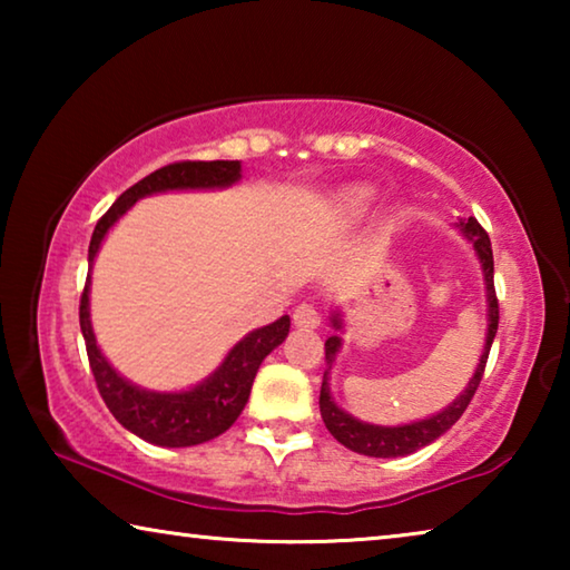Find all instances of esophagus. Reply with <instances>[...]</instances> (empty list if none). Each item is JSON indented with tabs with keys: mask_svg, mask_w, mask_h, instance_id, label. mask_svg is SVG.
<instances>
[{
	"mask_svg": "<svg viewBox=\"0 0 570 570\" xmlns=\"http://www.w3.org/2000/svg\"><path fill=\"white\" fill-rule=\"evenodd\" d=\"M320 322H322V314L314 304H298L294 308V324L302 326V330H316Z\"/></svg>",
	"mask_w": 570,
	"mask_h": 570,
	"instance_id": "obj_1",
	"label": "esophagus"
}]
</instances>
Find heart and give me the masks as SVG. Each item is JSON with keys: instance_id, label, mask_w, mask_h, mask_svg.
<instances>
[{"instance_id": "obj_1", "label": "heart", "mask_w": 570, "mask_h": 570, "mask_svg": "<svg viewBox=\"0 0 570 570\" xmlns=\"http://www.w3.org/2000/svg\"><path fill=\"white\" fill-rule=\"evenodd\" d=\"M366 204H370V190H364V188H356V190H352V193H346V206L350 208H364Z\"/></svg>"}]
</instances>
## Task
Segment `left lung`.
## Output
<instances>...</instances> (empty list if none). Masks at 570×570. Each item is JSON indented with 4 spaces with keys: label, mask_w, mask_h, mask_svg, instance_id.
Masks as SVG:
<instances>
[{
    "label": "left lung",
    "mask_w": 570,
    "mask_h": 570,
    "mask_svg": "<svg viewBox=\"0 0 570 570\" xmlns=\"http://www.w3.org/2000/svg\"><path fill=\"white\" fill-rule=\"evenodd\" d=\"M460 230L465 234V238L470 240L472 248H475V254L480 258V266H482V276H485L488 334H485V350H482V354H480L478 370H475V374H472V380L468 382V387L460 392V397L452 402L450 407H445L438 414H432V417H428V420L397 424V428H382V424L362 422V420L352 417L350 412H344L342 407H336V402L332 400V392H330V372H324L322 394H320L322 420L326 424V430H330L344 448L360 452V455H366V458H404V455H412V452H417L420 448L430 445V442H435L440 435H445L452 424H455L462 417V412L468 410L472 394H475V390H478V384L482 380V372H485V364H488L490 346H493V340H495L498 320H500L495 284H493V248H490V238L485 234V228H482L475 218H468V224H465V220H460ZM332 326H334V330H342V320H340V314H336V312L332 314ZM340 346H342L340 334H332L330 340H326L324 352H326V364H330V366L334 362L336 352H340Z\"/></svg>",
    "instance_id": "1"
}]
</instances>
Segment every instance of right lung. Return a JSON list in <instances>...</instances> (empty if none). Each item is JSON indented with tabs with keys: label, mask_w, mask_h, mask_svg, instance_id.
<instances>
[{
	"label": "right lung",
	"mask_w": 570,
	"mask_h": 570,
	"mask_svg": "<svg viewBox=\"0 0 570 570\" xmlns=\"http://www.w3.org/2000/svg\"><path fill=\"white\" fill-rule=\"evenodd\" d=\"M238 178V160H180L150 173V176L125 190L108 208V214L98 220L88 254L90 268L105 234L138 198L166 190L228 188ZM288 326H292V320L282 316L274 324L246 334L226 354L218 370L196 387L186 392H150L135 387V384L120 377L112 370V364L105 360L98 342H95L90 324V274L80 296V330L85 346H88L90 370L95 374L100 397L125 430L160 448H190L224 435L230 424L238 420V414L244 412L258 366L266 360V354H272L286 340Z\"/></svg>",
	"instance_id": "obj_1"
}]
</instances>
